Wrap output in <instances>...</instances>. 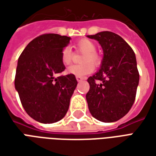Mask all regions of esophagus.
<instances>
[{
	"label": "esophagus",
	"instance_id": "esophagus-1",
	"mask_svg": "<svg viewBox=\"0 0 156 156\" xmlns=\"http://www.w3.org/2000/svg\"><path fill=\"white\" fill-rule=\"evenodd\" d=\"M83 77H80V76H76V79H77V81L80 82L82 80H83Z\"/></svg>",
	"mask_w": 156,
	"mask_h": 156
}]
</instances>
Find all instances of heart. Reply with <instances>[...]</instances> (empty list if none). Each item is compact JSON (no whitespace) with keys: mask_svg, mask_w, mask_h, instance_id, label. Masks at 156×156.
<instances>
[{"mask_svg":"<svg viewBox=\"0 0 156 156\" xmlns=\"http://www.w3.org/2000/svg\"><path fill=\"white\" fill-rule=\"evenodd\" d=\"M75 50L78 52L83 53L82 56V64L72 65L67 68V72L75 76H85L94 72L95 66H99L102 62L100 55L97 52V46L89 39H81L75 44ZM73 58V52L70 48L65 47L62 51V62L64 65L71 63Z\"/></svg>","mask_w":156,"mask_h":156,"instance_id":"obj_1","label":"heart"}]
</instances>
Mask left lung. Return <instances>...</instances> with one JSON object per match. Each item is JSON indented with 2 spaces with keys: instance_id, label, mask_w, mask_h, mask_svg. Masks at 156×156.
I'll return each instance as SVG.
<instances>
[{
  "instance_id": "8db88e82",
  "label": "left lung",
  "mask_w": 156,
  "mask_h": 156,
  "mask_svg": "<svg viewBox=\"0 0 156 156\" xmlns=\"http://www.w3.org/2000/svg\"><path fill=\"white\" fill-rule=\"evenodd\" d=\"M98 41L104 51L100 69L88 78V108L102 122H115L129 111L135 100L140 80L136 58L124 39L112 32L88 36Z\"/></svg>"
}]
</instances>
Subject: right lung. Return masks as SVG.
<instances>
[{"instance_id": "1", "label": "right lung", "mask_w": 156, "mask_h": 156, "mask_svg": "<svg viewBox=\"0 0 156 156\" xmlns=\"http://www.w3.org/2000/svg\"><path fill=\"white\" fill-rule=\"evenodd\" d=\"M69 37L42 34L30 41L19 57L15 87L27 115L43 124L59 121L68 111L78 84L73 74L54 75L65 70L62 51Z\"/></svg>"}]
</instances>
